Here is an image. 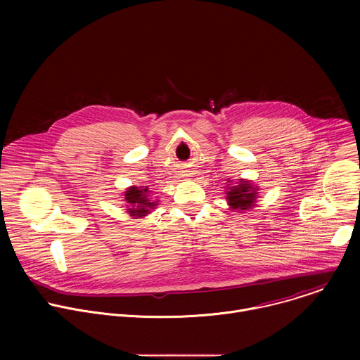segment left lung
<instances>
[{
    "label": "left lung",
    "mask_w": 360,
    "mask_h": 360,
    "mask_svg": "<svg viewBox=\"0 0 360 360\" xmlns=\"http://www.w3.org/2000/svg\"><path fill=\"white\" fill-rule=\"evenodd\" d=\"M225 193L226 202L231 210L245 212L256 207V199H258L259 195V186L253 185L252 181L239 179L236 184H228Z\"/></svg>",
    "instance_id": "left-lung-1"
}]
</instances>
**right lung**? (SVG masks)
Segmentation results:
<instances>
[{"label":"right lung","instance_id":"right-lung-1","mask_svg":"<svg viewBox=\"0 0 360 360\" xmlns=\"http://www.w3.org/2000/svg\"><path fill=\"white\" fill-rule=\"evenodd\" d=\"M125 208L129 217L132 218H143L150 214V210H153L158 205V200H152L150 191L148 186H129L122 193Z\"/></svg>","mask_w":360,"mask_h":360}]
</instances>
